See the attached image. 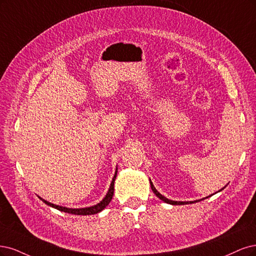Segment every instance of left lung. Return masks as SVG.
I'll list each match as a JSON object with an SVG mask.
<instances>
[{
    "label": "left lung",
    "mask_w": 256,
    "mask_h": 256,
    "mask_svg": "<svg viewBox=\"0 0 256 256\" xmlns=\"http://www.w3.org/2000/svg\"><path fill=\"white\" fill-rule=\"evenodd\" d=\"M150 184H151V188H152V190H153V192L156 194V196L158 198H160V199L162 200V201H164V203H168V204H171V205H184V204H192V203H196V202H199V201H201V200H203V199H205V198H203V199H201V200H196V201H189V202H182V201H173V200H170V199H167L166 196H164L162 194H160L158 190H156V188L154 187V185H153V183L151 182V180H150ZM226 187V186H224ZM222 188V189H224ZM222 189H220L219 192H221ZM208 196H206V198H208Z\"/></svg>",
    "instance_id": "1"
}]
</instances>
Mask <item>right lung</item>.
I'll return each instance as SVG.
<instances>
[{"mask_svg": "<svg viewBox=\"0 0 256 256\" xmlns=\"http://www.w3.org/2000/svg\"><path fill=\"white\" fill-rule=\"evenodd\" d=\"M117 172H118V168H116V171H114V176L112 180V183L110 186L108 192H107L106 196L103 198V200L101 202H98L96 205L94 206H89V208H64V206H60V205H56L53 204L51 202H48L39 196L40 200H42V202H44L46 205L51 206L53 208L58 210L60 212H68V214H72V215H82V216H86V215H94V214H98L102 212L107 205L110 204V202L112 199V196H114V180H116L117 176Z\"/></svg>", "mask_w": 256, "mask_h": 256, "instance_id": "obj_1", "label": "right lung"}]
</instances>
